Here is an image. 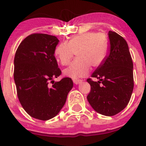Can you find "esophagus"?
<instances>
[{
    "mask_svg": "<svg viewBox=\"0 0 146 146\" xmlns=\"http://www.w3.org/2000/svg\"><path fill=\"white\" fill-rule=\"evenodd\" d=\"M82 82L81 80H73V82H74L76 85H78V84Z\"/></svg>",
    "mask_w": 146,
    "mask_h": 146,
    "instance_id": "obj_1",
    "label": "esophagus"
}]
</instances>
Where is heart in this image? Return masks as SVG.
<instances>
[{"label": "heart", "instance_id": "heart-1", "mask_svg": "<svg viewBox=\"0 0 146 146\" xmlns=\"http://www.w3.org/2000/svg\"><path fill=\"white\" fill-rule=\"evenodd\" d=\"M107 51L108 41L104 34L87 32L74 35L67 42L57 45L54 54L60 64L66 66L75 52L77 53V59L63 71L65 76L77 80L89 73L91 66H100L106 59Z\"/></svg>", "mask_w": 146, "mask_h": 146}]
</instances>
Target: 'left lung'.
Wrapping results in <instances>:
<instances>
[{
    "instance_id": "obj_1",
    "label": "left lung",
    "mask_w": 146,
    "mask_h": 146,
    "mask_svg": "<svg viewBox=\"0 0 146 146\" xmlns=\"http://www.w3.org/2000/svg\"><path fill=\"white\" fill-rule=\"evenodd\" d=\"M108 35L109 54L91 76L98 81L87 80L91 86L87 99L97 112L110 117L127 106L134 84L133 61L127 42L112 31H109Z\"/></svg>"
}]
</instances>
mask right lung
<instances>
[{
	"mask_svg": "<svg viewBox=\"0 0 146 146\" xmlns=\"http://www.w3.org/2000/svg\"><path fill=\"white\" fill-rule=\"evenodd\" d=\"M58 42L55 36L32 34L20 43L15 55L14 80L19 101L29 116L39 120L56 116L73 86L70 78L53 80L61 74L54 56Z\"/></svg>",
	"mask_w": 146,
	"mask_h": 146,
	"instance_id": "obj_1",
	"label": "right lung"
}]
</instances>
